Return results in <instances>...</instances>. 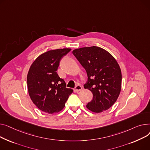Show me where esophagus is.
<instances>
[{
  "mask_svg": "<svg viewBox=\"0 0 150 150\" xmlns=\"http://www.w3.org/2000/svg\"><path fill=\"white\" fill-rule=\"evenodd\" d=\"M82 89V86H81V85H77L76 87H75V91H76V92H79V91H80Z\"/></svg>",
  "mask_w": 150,
  "mask_h": 150,
  "instance_id": "esophagus-1",
  "label": "esophagus"
}]
</instances>
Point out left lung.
I'll list each match as a JSON object with an SVG mask.
<instances>
[{
    "label": "left lung",
    "instance_id": "obj_1",
    "mask_svg": "<svg viewBox=\"0 0 150 150\" xmlns=\"http://www.w3.org/2000/svg\"><path fill=\"white\" fill-rule=\"evenodd\" d=\"M73 54L86 71L84 88L93 95L86 108L97 113L107 110L121 90L122 73L117 62L107 51L96 46L76 49Z\"/></svg>",
    "mask_w": 150,
    "mask_h": 150
}]
</instances>
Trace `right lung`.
Masks as SVG:
<instances>
[{"label": "right lung", "mask_w": 150, "mask_h": 150, "mask_svg": "<svg viewBox=\"0 0 150 150\" xmlns=\"http://www.w3.org/2000/svg\"><path fill=\"white\" fill-rule=\"evenodd\" d=\"M71 51L57 49L40 55L31 64L27 75L30 98L41 111L49 114L62 110L73 90L67 88L64 79L57 73L60 60Z\"/></svg>", "instance_id": "right-lung-1"}]
</instances>
